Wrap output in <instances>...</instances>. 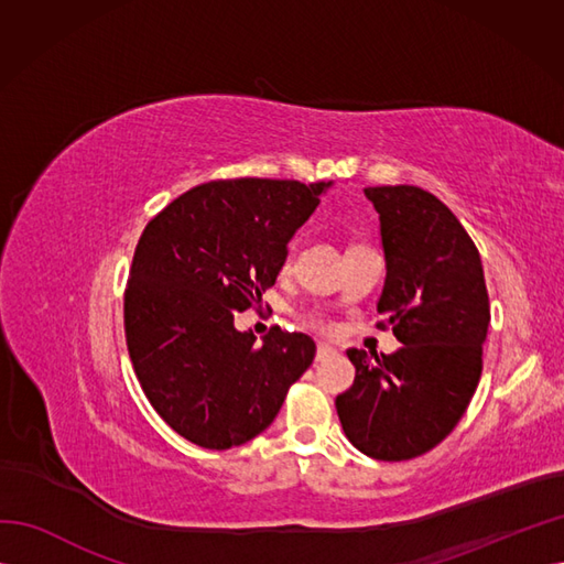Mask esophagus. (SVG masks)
Listing matches in <instances>:
<instances>
[{
    "mask_svg": "<svg viewBox=\"0 0 564 564\" xmlns=\"http://www.w3.org/2000/svg\"><path fill=\"white\" fill-rule=\"evenodd\" d=\"M329 355H334V348H332V346H327V344H319V346H317L315 360H317V362H322V360H327Z\"/></svg>",
    "mask_w": 564,
    "mask_h": 564,
    "instance_id": "esophagus-1",
    "label": "esophagus"
}]
</instances>
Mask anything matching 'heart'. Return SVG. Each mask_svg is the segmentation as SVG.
Returning <instances> with one entry per match:
<instances>
[{
	"label": "heart",
	"instance_id": "obj_1",
	"mask_svg": "<svg viewBox=\"0 0 564 564\" xmlns=\"http://www.w3.org/2000/svg\"><path fill=\"white\" fill-rule=\"evenodd\" d=\"M294 245L292 247H289V251H286V256H284V268H289V265H292V259H294ZM315 324V327H324V324L322 322H313Z\"/></svg>",
	"mask_w": 564,
	"mask_h": 564
}]
</instances>
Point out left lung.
<instances>
[{
  "label": "left lung",
  "mask_w": 564,
  "mask_h": 564,
  "mask_svg": "<svg viewBox=\"0 0 564 564\" xmlns=\"http://www.w3.org/2000/svg\"><path fill=\"white\" fill-rule=\"evenodd\" d=\"M381 220L386 284L379 327L402 348H350L355 383L336 398L346 437L379 460L421 456L445 440L482 373L489 296L480 253L458 218L416 185L365 187Z\"/></svg>",
  "instance_id": "obj_1"
}]
</instances>
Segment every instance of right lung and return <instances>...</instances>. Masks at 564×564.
<instances>
[{
    "mask_svg": "<svg viewBox=\"0 0 564 564\" xmlns=\"http://www.w3.org/2000/svg\"><path fill=\"white\" fill-rule=\"evenodd\" d=\"M329 183H202L145 226L124 294L127 348L155 412L204 449L263 433L313 365L315 340L272 327L261 340L235 311L261 305L286 245Z\"/></svg>",
    "mask_w": 564,
    "mask_h": 564,
    "instance_id": "add662e5",
    "label": "right lung"
}]
</instances>
